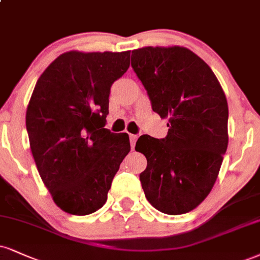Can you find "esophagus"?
<instances>
[{
    "label": "esophagus",
    "instance_id": "obj_1",
    "mask_svg": "<svg viewBox=\"0 0 260 260\" xmlns=\"http://www.w3.org/2000/svg\"><path fill=\"white\" fill-rule=\"evenodd\" d=\"M137 139H138V136H136V134H129L131 146H132V149H134V145H136V142H137Z\"/></svg>",
    "mask_w": 260,
    "mask_h": 260
}]
</instances>
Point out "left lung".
I'll list each match as a JSON object with an SVG mask.
<instances>
[{
  "mask_svg": "<svg viewBox=\"0 0 260 260\" xmlns=\"http://www.w3.org/2000/svg\"><path fill=\"white\" fill-rule=\"evenodd\" d=\"M131 60L152 110L168 118L166 138L144 134L136 144L148 161L139 176L144 193L162 213H187L218 178L229 140L226 96L212 69L185 47H143Z\"/></svg>",
  "mask_w": 260,
  "mask_h": 260,
  "instance_id": "left-lung-1",
  "label": "left lung"
}]
</instances>
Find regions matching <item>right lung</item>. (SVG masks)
I'll list each match as a JSON object with an SVG mask.
<instances>
[{"mask_svg": "<svg viewBox=\"0 0 260 260\" xmlns=\"http://www.w3.org/2000/svg\"><path fill=\"white\" fill-rule=\"evenodd\" d=\"M131 51L62 53L37 80L26 131L41 179L59 208L87 215L102 208L129 152L127 133L106 129L112 83Z\"/></svg>", "mask_w": 260, "mask_h": 260, "instance_id": "right-lung-1", "label": "right lung"}]
</instances>
